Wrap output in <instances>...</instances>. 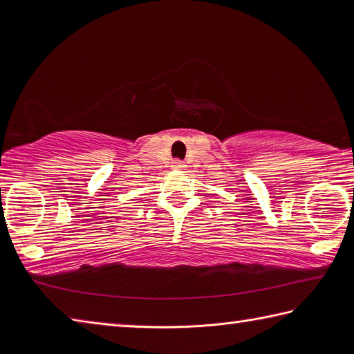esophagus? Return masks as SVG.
I'll return each instance as SVG.
<instances>
[{
    "mask_svg": "<svg viewBox=\"0 0 354 354\" xmlns=\"http://www.w3.org/2000/svg\"><path fill=\"white\" fill-rule=\"evenodd\" d=\"M171 167H173V169H175V170H184V169H185V164L183 162V160L176 159V160H173Z\"/></svg>",
    "mask_w": 354,
    "mask_h": 354,
    "instance_id": "esophagus-1",
    "label": "esophagus"
}]
</instances>
